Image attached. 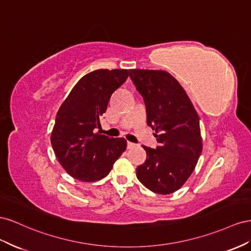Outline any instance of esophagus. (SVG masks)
Segmentation results:
<instances>
[{"label": "esophagus", "instance_id": "esophagus-1", "mask_svg": "<svg viewBox=\"0 0 251 251\" xmlns=\"http://www.w3.org/2000/svg\"><path fill=\"white\" fill-rule=\"evenodd\" d=\"M135 146H137V145H135L134 143L129 142V141L127 142V148H128V149H131V148H133V147H135Z\"/></svg>", "mask_w": 251, "mask_h": 251}]
</instances>
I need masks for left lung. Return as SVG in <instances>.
<instances>
[{
    "label": "left lung",
    "mask_w": 251,
    "mask_h": 251,
    "mask_svg": "<svg viewBox=\"0 0 251 251\" xmlns=\"http://www.w3.org/2000/svg\"><path fill=\"white\" fill-rule=\"evenodd\" d=\"M144 99L147 124L159 146H143L147 157L138 166L139 181L155 193L169 195L187 181L202 152L200 119L176 78L162 70H129Z\"/></svg>",
    "instance_id": "1"
}]
</instances>
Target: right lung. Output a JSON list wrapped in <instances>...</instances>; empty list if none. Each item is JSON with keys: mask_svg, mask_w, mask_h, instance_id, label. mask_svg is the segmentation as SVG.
<instances>
[{"mask_svg": "<svg viewBox=\"0 0 251 251\" xmlns=\"http://www.w3.org/2000/svg\"><path fill=\"white\" fill-rule=\"evenodd\" d=\"M126 69H99L84 75L56 114L51 145L63 168L76 180L94 182L109 174L125 151L124 138L95 133L111 95L128 77Z\"/></svg>", "mask_w": 251, "mask_h": 251, "instance_id": "add662e5", "label": "right lung"}]
</instances>
